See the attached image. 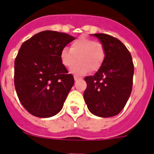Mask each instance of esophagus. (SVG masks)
<instances>
[{
  "label": "esophagus",
  "mask_w": 154,
  "mask_h": 154,
  "mask_svg": "<svg viewBox=\"0 0 154 154\" xmlns=\"http://www.w3.org/2000/svg\"><path fill=\"white\" fill-rule=\"evenodd\" d=\"M79 79H81V77H77V76H74V81H78V80H79Z\"/></svg>",
  "instance_id": "obj_1"
}]
</instances>
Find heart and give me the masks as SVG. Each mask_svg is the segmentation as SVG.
Returning a JSON list of instances; mask_svg holds the SVG:
<instances>
[{
	"instance_id": "obj_1",
	"label": "heart",
	"mask_w": 154,
	"mask_h": 154,
	"mask_svg": "<svg viewBox=\"0 0 154 154\" xmlns=\"http://www.w3.org/2000/svg\"><path fill=\"white\" fill-rule=\"evenodd\" d=\"M106 56L105 48L100 41L86 37L76 40L70 45V50L63 48L60 53V59L64 66L71 68V73L81 76L88 73L99 70L103 64Z\"/></svg>"
}]
</instances>
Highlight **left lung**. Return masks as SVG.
Listing matches in <instances>:
<instances>
[{"label": "left lung", "mask_w": 154, "mask_h": 154, "mask_svg": "<svg viewBox=\"0 0 154 154\" xmlns=\"http://www.w3.org/2000/svg\"><path fill=\"white\" fill-rule=\"evenodd\" d=\"M105 48L106 56L95 75L85 78L84 99L89 111L100 117L116 116L124 109L132 89L134 65L131 55L120 40L95 33Z\"/></svg>", "instance_id": "1"}]
</instances>
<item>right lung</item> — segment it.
Returning <instances> with one entry per match:
<instances>
[{"mask_svg": "<svg viewBox=\"0 0 154 154\" xmlns=\"http://www.w3.org/2000/svg\"><path fill=\"white\" fill-rule=\"evenodd\" d=\"M74 37L45 30L26 41L15 60V88L29 113L51 117L62 109L71 88L73 75L63 65L60 53Z\"/></svg>", "mask_w": 154, "mask_h": 154, "instance_id": "obj_1", "label": "right lung"}]
</instances>
